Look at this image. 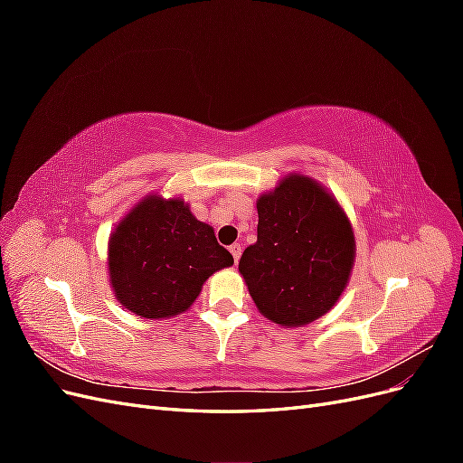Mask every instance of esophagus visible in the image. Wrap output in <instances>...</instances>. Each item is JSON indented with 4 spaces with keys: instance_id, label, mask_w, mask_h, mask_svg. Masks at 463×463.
Returning a JSON list of instances; mask_svg holds the SVG:
<instances>
[{
    "instance_id": "34e87169",
    "label": "esophagus",
    "mask_w": 463,
    "mask_h": 463,
    "mask_svg": "<svg viewBox=\"0 0 463 463\" xmlns=\"http://www.w3.org/2000/svg\"><path fill=\"white\" fill-rule=\"evenodd\" d=\"M230 253L233 255V260H235V264H237V260H240V257H241V245H240V243H233V245L230 247Z\"/></svg>"
}]
</instances>
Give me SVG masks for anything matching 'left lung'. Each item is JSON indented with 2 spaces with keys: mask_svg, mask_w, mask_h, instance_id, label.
<instances>
[{
  "mask_svg": "<svg viewBox=\"0 0 463 463\" xmlns=\"http://www.w3.org/2000/svg\"><path fill=\"white\" fill-rule=\"evenodd\" d=\"M257 243L240 272L262 317L298 328L338 303L355 262L345 210L309 175L288 174L257 199Z\"/></svg>",
  "mask_w": 463,
  "mask_h": 463,
  "instance_id": "obj_1",
  "label": "left lung"
}]
</instances>
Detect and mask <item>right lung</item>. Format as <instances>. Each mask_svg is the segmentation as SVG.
I'll return each mask as SVG.
<instances>
[{
  "instance_id": "obj_1",
  "label": "right lung",
  "mask_w": 463,
  "mask_h": 463,
  "mask_svg": "<svg viewBox=\"0 0 463 463\" xmlns=\"http://www.w3.org/2000/svg\"><path fill=\"white\" fill-rule=\"evenodd\" d=\"M233 264L213 226L181 197L150 193L125 214L108 241L116 299L137 317L162 320L185 313L214 272Z\"/></svg>"
}]
</instances>
